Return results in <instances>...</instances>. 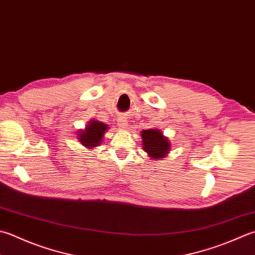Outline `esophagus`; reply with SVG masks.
Wrapping results in <instances>:
<instances>
[{
  "label": "esophagus",
  "mask_w": 255,
  "mask_h": 255,
  "mask_svg": "<svg viewBox=\"0 0 255 255\" xmlns=\"http://www.w3.org/2000/svg\"><path fill=\"white\" fill-rule=\"evenodd\" d=\"M118 125H119V127H121L122 129H125V128H126V127H127V125H128L126 117H125V116H121V117H119Z\"/></svg>",
  "instance_id": "1"
}]
</instances>
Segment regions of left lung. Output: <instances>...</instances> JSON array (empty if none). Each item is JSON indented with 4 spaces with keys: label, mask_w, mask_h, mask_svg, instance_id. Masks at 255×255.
<instances>
[{
    "label": "left lung",
    "mask_w": 255,
    "mask_h": 255,
    "mask_svg": "<svg viewBox=\"0 0 255 255\" xmlns=\"http://www.w3.org/2000/svg\"><path fill=\"white\" fill-rule=\"evenodd\" d=\"M142 138V147L149 156L152 159H160L166 157L170 143L168 139L162 136V133L158 129H148V130L141 131Z\"/></svg>",
    "instance_id": "left-lung-1"
}]
</instances>
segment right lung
<instances>
[{
	"label": "right lung",
	"mask_w": 255,
	"mask_h": 255,
	"mask_svg": "<svg viewBox=\"0 0 255 255\" xmlns=\"http://www.w3.org/2000/svg\"><path fill=\"white\" fill-rule=\"evenodd\" d=\"M107 130V125L99 122H91L86 127V130L79 132V140L87 148L97 147L102 142L105 131Z\"/></svg>",
	"instance_id": "right-lung-1"
}]
</instances>
